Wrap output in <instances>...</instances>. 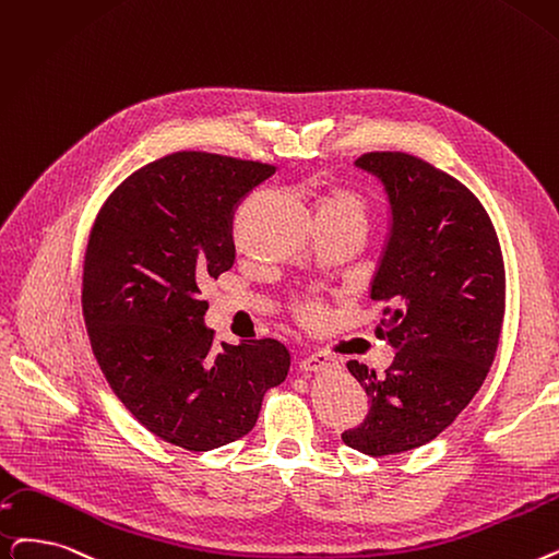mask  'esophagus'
<instances>
[{"label":"esophagus","mask_w":559,"mask_h":559,"mask_svg":"<svg viewBox=\"0 0 559 559\" xmlns=\"http://www.w3.org/2000/svg\"><path fill=\"white\" fill-rule=\"evenodd\" d=\"M337 368H340L337 358L326 354V352H314V354H310L301 360L304 372H331V370H337Z\"/></svg>","instance_id":"1"}]
</instances>
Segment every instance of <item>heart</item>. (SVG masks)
<instances>
[{"instance_id":"obj_1","label":"heart","mask_w":559,"mask_h":559,"mask_svg":"<svg viewBox=\"0 0 559 559\" xmlns=\"http://www.w3.org/2000/svg\"><path fill=\"white\" fill-rule=\"evenodd\" d=\"M320 219H337V222H358V224H366L368 219V201L360 197L358 191L354 189H333L329 197L322 203L320 210ZM301 314L306 320L314 322L322 318V308L320 304L314 301H304L301 304Z\"/></svg>"}]
</instances>
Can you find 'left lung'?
Instances as JSON below:
<instances>
[{"instance_id":"obj_1","label":"left lung","mask_w":559,"mask_h":559,"mask_svg":"<svg viewBox=\"0 0 559 559\" xmlns=\"http://www.w3.org/2000/svg\"><path fill=\"white\" fill-rule=\"evenodd\" d=\"M356 166L383 185L391 212L370 299L383 306L379 335L397 354L383 377L347 362L370 411L343 441L383 456L433 441L487 379L504 264L487 210L452 176L406 153H368Z\"/></svg>"}]
</instances>
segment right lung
Wrapping results in <instances>:
<instances>
[{
    "mask_svg": "<svg viewBox=\"0 0 559 559\" xmlns=\"http://www.w3.org/2000/svg\"><path fill=\"white\" fill-rule=\"evenodd\" d=\"M270 164L176 153L139 168L93 224L82 308L116 397L159 436L205 452L247 436L289 352L264 337L214 345L201 287L235 262L233 212Z\"/></svg>",
    "mask_w": 559,
    "mask_h": 559,
    "instance_id": "obj_1",
    "label": "right lung"
}]
</instances>
